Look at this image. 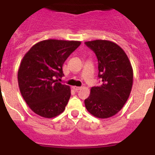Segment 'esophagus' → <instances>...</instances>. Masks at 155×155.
<instances>
[{"instance_id":"obj_1","label":"esophagus","mask_w":155,"mask_h":155,"mask_svg":"<svg viewBox=\"0 0 155 155\" xmlns=\"http://www.w3.org/2000/svg\"><path fill=\"white\" fill-rule=\"evenodd\" d=\"M73 88H74V90L75 91H78L81 88V87H78V86H74V87H73Z\"/></svg>"}]
</instances>
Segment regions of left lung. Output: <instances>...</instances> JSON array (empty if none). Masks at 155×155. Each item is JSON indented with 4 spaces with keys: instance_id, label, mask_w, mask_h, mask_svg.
Listing matches in <instances>:
<instances>
[{
    "instance_id": "1",
    "label": "left lung",
    "mask_w": 155,
    "mask_h": 155,
    "mask_svg": "<svg viewBox=\"0 0 155 155\" xmlns=\"http://www.w3.org/2000/svg\"><path fill=\"white\" fill-rule=\"evenodd\" d=\"M98 59L100 86L91 88L84 100L87 110L95 117L106 119L114 116L127 102L133 85L134 73L130 62L124 50L108 40L85 42Z\"/></svg>"
}]
</instances>
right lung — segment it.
Segmentation results:
<instances>
[{"mask_svg": "<svg viewBox=\"0 0 155 155\" xmlns=\"http://www.w3.org/2000/svg\"><path fill=\"white\" fill-rule=\"evenodd\" d=\"M81 45L79 41L47 39L25 53L18 72L19 89L30 109L44 118L62 113L71 97V88L59 82L63 64Z\"/></svg>", "mask_w": 155, "mask_h": 155, "instance_id": "add662e5", "label": "right lung"}]
</instances>
